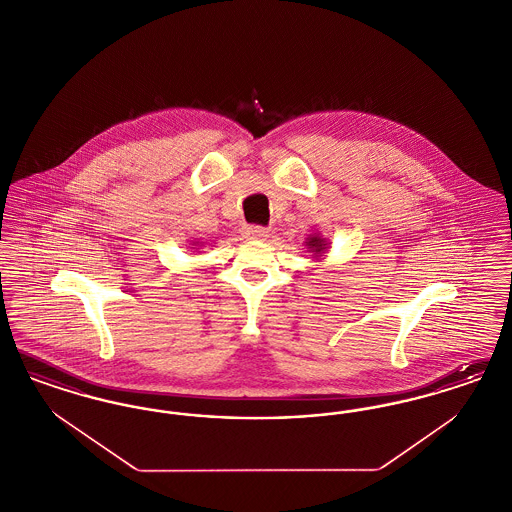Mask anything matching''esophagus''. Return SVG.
<instances>
[{
	"instance_id": "1",
	"label": "esophagus",
	"mask_w": 512,
	"mask_h": 512,
	"mask_svg": "<svg viewBox=\"0 0 512 512\" xmlns=\"http://www.w3.org/2000/svg\"><path fill=\"white\" fill-rule=\"evenodd\" d=\"M242 232H244L245 238H249V240H265V238H268V228H265V226L247 224Z\"/></svg>"
}]
</instances>
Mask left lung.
<instances>
[{
  "label": "left lung",
  "instance_id": "8db88e82",
  "mask_svg": "<svg viewBox=\"0 0 512 512\" xmlns=\"http://www.w3.org/2000/svg\"><path fill=\"white\" fill-rule=\"evenodd\" d=\"M307 245L311 247V251L315 253V257H318V255H320V253L326 249V247H324L326 244H322V240H320V238H311V240L307 242Z\"/></svg>",
  "mask_w": 512,
  "mask_h": 512
}]
</instances>
